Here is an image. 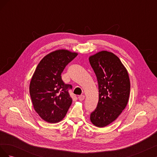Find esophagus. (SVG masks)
Wrapping results in <instances>:
<instances>
[{
	"label": "esophagus",
	"instance_id": "obj_1",
	"mask_svg": "<svg viewBox=\"0 0 157 157\" xmlns=\"http://www.w3.org/2000/svg\"><path fill=\"white\" fill-rule=\"evenodd\" d=\"M78 99H79V101H83L84 99L85 96H84V95H80V96H79L78 97Z\"/></svg>",
	"mask_w": 157,
	"mask_h": 157
}]
</instances>
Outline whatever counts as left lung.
<instances>
[{
  "instance_id": "1",
  "label": "left lung",
  "mask_w": 157,
  "mask_h": 157,
  "mask_svg": "<svg viewBox=\"0 0 157 157\" xmlns=\"http://www.w3.org/2000/svg\"><path fill=\"white\" fill-rule=\"evenodd\" d=\"M96 75L99 100L90 115L98 127H105L115 121L125 109L130 96V82L126 69L112 52L101 51L89 58Z\"/></svg>"
}]
</instances>
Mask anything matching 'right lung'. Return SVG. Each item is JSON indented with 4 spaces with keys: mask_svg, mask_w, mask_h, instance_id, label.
I'll use <instances>...</instances> for the list:
<instances>
[{
    "mask_svg": "<svg viewBox=\"0 0 157 157\" xmlns=\"http://www.w3.org/2000/svg\"><path fill=\"white\" fill-rule=\"evenodd\" d=\"M78 55L67 50H58L44 56L38 64L29 86V93L35 111L50 123L61 121L72 103L61 73L67 65Z\"/></svg>",
    "mask_w": 157,
    "mask_h": 157,
    "instance_id": "right-lung-1",
    "label": "right lung"
}]
</instances>
